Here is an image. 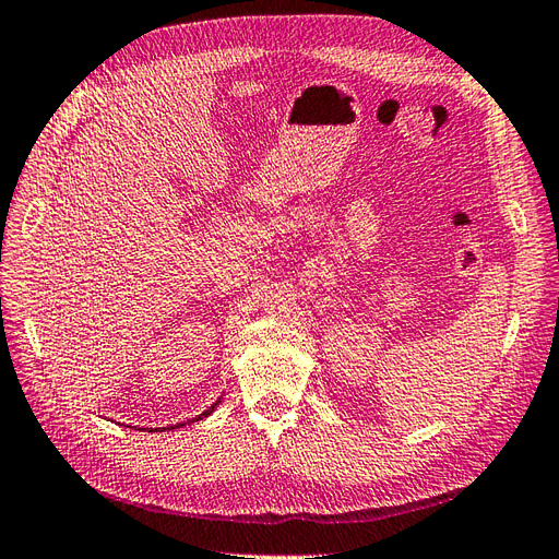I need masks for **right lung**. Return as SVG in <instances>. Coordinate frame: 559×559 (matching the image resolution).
I'll list each match as a JSON object with an SVG mask.
<instances>
[{
  "label": "right lung",
  "instance_id": "obj_1",
  "mask_svg": "<svg viewBox=\"0 0 559 559\" xmlns=\"http://www.w3.org/2000/svg\"><path fill=\"white\" fill-rule=\"evenodd\" d=\"M214 409H216V404H211V406H209V409H206V412H204L202 416H198V418H192V420H200V418L209 416V414H211V412H214ZM192 420H188V424H192ZM180 426H183V424H180ZM176 428H178V426H176Z\"/></svg>",
  "mask_w": 559,
  "mask_h": 559
}]
</instances>
